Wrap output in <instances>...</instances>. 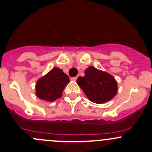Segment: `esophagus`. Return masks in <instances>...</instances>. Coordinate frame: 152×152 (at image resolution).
<instances>
[{"label": "esophagus", "mask_w": 152, "mask_h": 152, "mask_svg": "<svg viewBox=\"0 0 152 152\" xmlns=\"http://www.w3.org/2000/svg\"><path fill=\"white\" fill-rule=\"evenodd\" d=\"M76 79H77V76H76V77L71 78V80L72 81H76Z\"/></svg>", "instance_id": "1"}]
</instances>
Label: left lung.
<instances>
[{"label": "left lung", "mask_w": 152, "mask_h": 152, "mask_svg": "<svg viewBox=\"0 0 152 152\" xmlns=\"http://www.w3.org/2000/svg\"><path fill=\"white\" fill-rule=\"evenodd\" d=\"M89 100L96 104L109 102L115 96L118 83L110 73L90 66L85 70V76L76 80Z\"/></svg>", "instance_id": "left-lung-1"}]
</instances>
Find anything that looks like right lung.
Wrapping results in <instances>:
<instances>
[{
	"instance_id": "obj_1",
	"label": "right lung",
	"mask_w": 152,
	"mask_h": 152,
	"mask_svg": "<svg viewBox=\"0 0 152 152\" xmlns=\"http://www.w3.org/2000/svg\"><path fill=\"white\" fill-rule=\"evenodd\" d=\"M69 82L66 73L62 69L54 67L37 80L35 85L36 96L46 102H54L62 97V92Z\"/></svg>"
}]
</instances>
